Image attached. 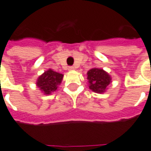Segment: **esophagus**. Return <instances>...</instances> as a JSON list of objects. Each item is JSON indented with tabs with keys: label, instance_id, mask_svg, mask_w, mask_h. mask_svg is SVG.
Masks as SVG:
<instances>
[{
	"label": "esophagus",
	"instance_id": "obj_1",
	"mask_svg": "<svg viewBox=\"0 0 151 151\" xmlns=\"http://www.w3.org/2000/svg\"><path fill=\"white\" fill-rule=\"evenodd\" d=\"M74 67H73V66H69V67H68V70H73V69H74Z\"/></svg>",
	"mask_w": 151,
	"mask_h": 151
}]
</instances>
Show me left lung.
<instances>
[{"mask_svg": "<svg viewBox=\"0 0 151 151\" xmlns=\"http://www.w3.org/2000/svg\"><path fill=\"white\" fill-rule=\"evenodd\" d=\"M89 88L96 93H102L111 82V78L101 68H91L87 72Z\"/></svg>", "mask_w": 151, "mask_h": 151, "instance_id": "8db88e82", "label": "left lung"}]
</instances>
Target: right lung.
Returning a JSON list of instances; mask_svg holds the SVG:
<instances>
[{"mask_svg":"<svg viewBox=\"0 0 151 151\" xmlns=\"http://www.w3.org/2000/svg\"><path fill=\"white\" fill-rule=\"evenodd\" d=\"M63 74L49 69L40 76L37 82V86L46 95H50L57 90L58 86L63 79Z\"/></svg>","mask_w":151,"mask_h":151,"instance_id":"right-lung-1","label":"right lung"}]
</instances>
